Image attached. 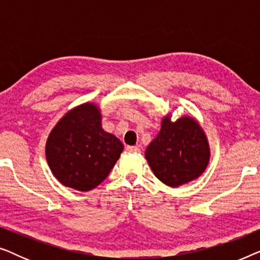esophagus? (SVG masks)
<instances>
[{"instance_id": "obj_1", "label": "esophagus", "mask_w": 260, "mask_h": 260, "mask_svg": "<svg viewBox=\"0 0 260 260\" xmlns=\"http://www.w3.org/2000/svg\"><path fill=\"white\" fill-rule=\"evenodd\" d=\"M125 149H126V151L135 152V154H136V152H140V148L136 147V145H127Z\"/></svg>"}]
</instances>
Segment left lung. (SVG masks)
<instances>
[{
    "label": "left lung",
    "instance_id": "1",
    "mask_svg": "<svg viewBox=\"0 0 260 260\" xmlns=\"http://www.w3.org/2000/svg\"><path fill=\"white\" fill-rule=\"evenodd\" d=\"M145 158L158 180L179 187L205 172L209 148L204 131L193 118L182 117L172 122L167 116L161 131L145 150Z\"/></svg>",
    "mask_w": 260,
    "mask_h": 260
}]
</instances>
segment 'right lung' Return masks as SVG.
I'll use <instances>...</instances> for the list:
<instances>
[{"label": "right lung", "mask_w": 260, "mask_h": 260, "mask_svg": "<svg viewBox=\"0 0 260 260\" xmlns=\"http://www.w3.org/2000/svg\"><path fill=\"white\" fill-rule=\"evenodd\" d=\"M94 104H83L67 112L46 144V158L63 186L80 191L93 189L108 177L123 151V143L102 129Z\"/></svg>", "instance_id": "right-lung-1"}]
</instances>
